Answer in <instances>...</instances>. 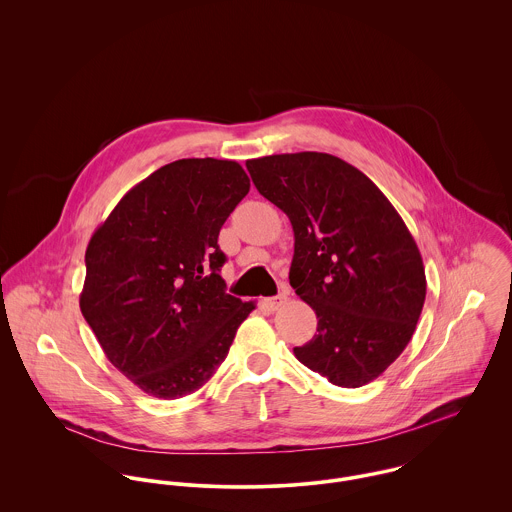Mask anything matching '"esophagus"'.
<instances>
[{"label": "esophagus", "mask_w": 512, "mask_h": 512, "mask_svg": "<svg viewBox=\"0 0 512 512\" xmlns=\"http://www.w3.org/2000/svg\"><path fill=\"white\" fill-rule=\"evenodd\" d=\"M284 302H286V294H277V296L269 298L265 304H267V308H269L271 312H275V310H279V308L283 306Z\"/></svg>", "instance_id": "esophagus-1"}]
</instances>
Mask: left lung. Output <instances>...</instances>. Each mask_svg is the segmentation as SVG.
<instances>
[{
    "label": "left lung",
    "instance_id": "left-lung-1",
    "mask_svg": "<svg viewBox=\"0 0 512 512\" xmlns=\"http://www.w3.org/2000/svg\"><path fill=\"white\" fill-rule=\"evenodd\" d=\"M245 165L292 224L288 281L318 318L296 359L338 387L371 383L404 351L424 306L414 237L375 182L334 155L284 153Z\"/></svg>",
    "mask_w": 512,
    "mask_h": 512
}]
</instances>
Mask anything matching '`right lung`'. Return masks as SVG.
<instances>
[{
  "instance_id": "obj_1",
  "label": "right lung",
  "mask_w": 512,
  "mask_h": 512,
  "mask_svg": "<svg viewBox=\"0 0 512 512\" xmlns=\"http://www.w3.org/2000/svg\"><path fill=\"white\" fill-rule=\"evenodd\" d=\"M249 186L235 161H174L135 184L88 243L82 316L115 369L151 397L198 391L255 310L226 292L218 245Z\"/></svg>"
}]
</instances>
